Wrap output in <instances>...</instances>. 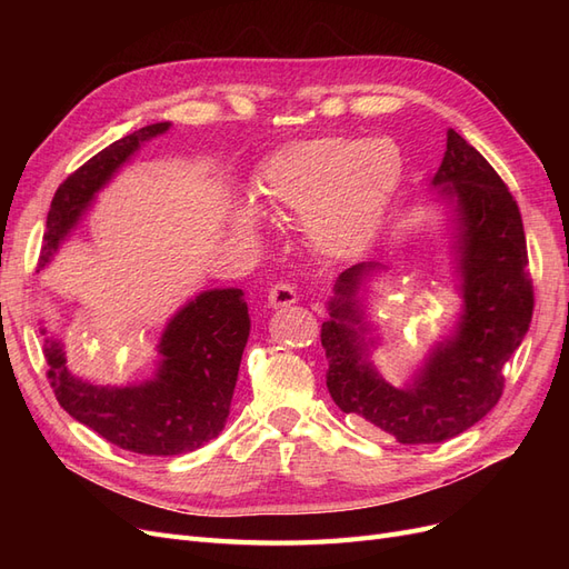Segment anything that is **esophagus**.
Wrapping results in <instances>:
<instances>
[{"label": "esophagus", "instance_id": "obj_1", "mask_svg": "<svg viewBox=\"0 0 569 569\" xmlns=\"http://www.w3.org/2000/svg\"><path fill=\"white\" fill-rule=\"evenodd\" d=\"M297 301V289L295 284L289 282H274L268 289V306L270 308H282V306H291Z\"/></svg>", "mask_w": 569, "mask_h": 569}]
</instances>
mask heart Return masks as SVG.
<instances>
[{"mask_svg": "<svg viewBox=\"0 0 569 569\" xmlns=\"http://www.w3.org/2000/svg\"><path fill=\"white\" fill-rule=\"evenodd\" d=\"M401 178L403 157L391 140L320 137L272 153L256 184L268 203L303 213L316 249L347 256L370 242ZM242 220L253 222L256 211Z\"/></svg>", "mask_w": 569, "mask_h": 569, "instance_id": "b5f03b06", "label": "heart"}]
</instances>
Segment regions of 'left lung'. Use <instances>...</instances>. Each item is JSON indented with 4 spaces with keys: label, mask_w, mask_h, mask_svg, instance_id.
Segmentation results:
<instances>
[{
    "label": "left lung",
    "mask_w": 569,
    "mask_h": 569,
    "mask_svg": "<svg viewBox=\"0 0 569 569\" xmlns=\"http://www.w3.org/2000/svg\"><path fill=\"white\" fill-rule=\"evenodd\" d=\"M435 184L456 194L460 211L465 313L456 339L439 343L412 387L380 380L353 330V295L372 263L339 274L332 320L320 330L332 401L401 443L453 439L485 418L501 399L503 366L522 343L533 311L520 206L491 163L451 128Z\"/></svg>",
    "instance_id": "left-lung-1"
}]
</instances>
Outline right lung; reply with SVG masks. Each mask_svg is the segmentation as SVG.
Masks as SVG:
<instances>
[{
  "label": "right lung",
  "mask_w": 569,
  "mask_h": 569,
  "mask_svg": "<svg viewBox=\"0 0 569 569\" xmlns=\"http://www.w3.org/2000/svg\"><path fill=\"white\" fill-rule=\"evenodd\" d=\"M166 130L168 123H153L126 134L59 184L47 213L38 270L116 168L144 140ZM247 337L249 311L242 289H213L170 320L161 339L163 363L153 382L123 389L94 387L68 372L59 341L44 339L42 351L49 385L68 416L126 451L178 456L199 449L226 427Z\"/></svg>",
  "instance_id": "add662e5"
}]
</instances>
